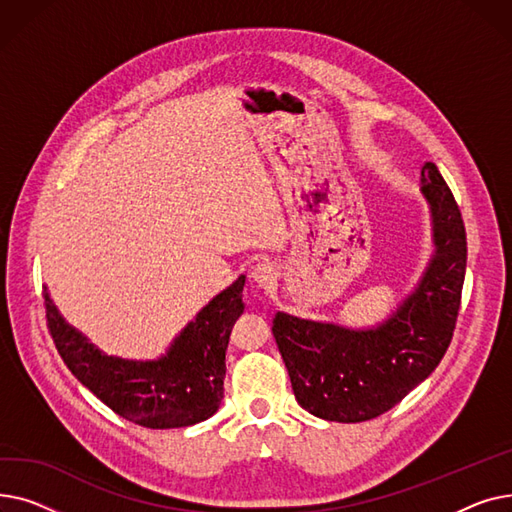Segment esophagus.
Masks as SVG:
<instances>
[{
	"instance_id": "esophagus-1",
	"label": "esophagus",
	"mask_w": 512,
	"mask_h": 512,
	"mask_svg": "<svg viewBox=\"0 0 512 512\" xmlns=\"http://www.w3.org/2000/svg\"><path fill=\"white\" fill-rule=\"evenodd\" d=\"M251 278L261 288H272L278 280V272L272 263H257L251 272Z\"/></svg>"
}]
</instances>
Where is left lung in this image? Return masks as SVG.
I'll return each instance as SVG.
<instances>
[{"label":"left lung","mask_w":512,"mask_h":512,"mask_svg":"<svg viewBox=\"0 0 512 512\" xmlns=\"http://www.w3.org/2000/svg\"><path fill=\"white\" fill-rule=\"evenodd\" d=\"M419 191L432 218L434 253L388 319L348 328L284 311L274 317L294 398L319 419L359 423L390 411L432 375L452 340L467 267L465 226L432 161L421 166Z\"/></svg>","instance_id":"left-lung-1"}]
</instances>
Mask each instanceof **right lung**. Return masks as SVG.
<instances>
[{
    "instance_id": "right-lung-1",
    "label": "right lung",
    "mask_w": 512,
    "mask_h": 512,
    "mask_svg": "<svg viewBox=\"0 0 512 512\" xmlns=\"http://www.w3.org/2000/svg\"><path fill=\"white\" fill-rule=\"evenodd\" d=\"M245 278L215 294L157 359L105 355L68 324L43 286L47 326L74 378L114 413L151 429L188 427L220 409L230 332L245 311Z\"/></svg>"
}]
</instances>
